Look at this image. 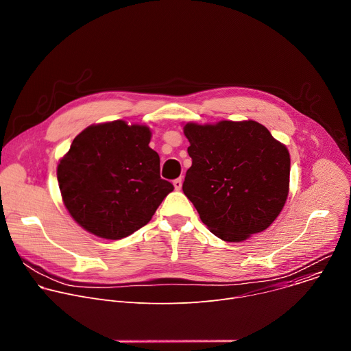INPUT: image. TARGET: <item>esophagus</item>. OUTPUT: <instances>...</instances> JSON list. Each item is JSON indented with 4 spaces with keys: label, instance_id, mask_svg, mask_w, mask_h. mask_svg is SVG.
<instances>
[{
    "label": "esophagus",
    "instance_id": "34e87169",
    "mask_svg": "<svg viewBox=\"0 0 351 351\" xmlns=\"http://www.w3.org/2000/svg\"><path fill=\"white\" fill-rule=\"evenodd\" d=\"M173 186H175L176 190H180V189H182V179H180V178H179V179H175V180H173Z\"/></svg>",
    "mask_w": 351,
    "mask_h": 351
}]
</instances>
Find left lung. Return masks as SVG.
<instances>
[{
  "label": "left lung",
  "instance_id": "1",
  "mask_svg": "<svg viewBox=\"0 0 351 351\" xmlns=\"http://www.w3.org/2000/svg\"><path fill=\"white\" fill-rule=\"evenodd\" d=\"M191 167L183 193L203 223L225 241L265 230L289 194L290 156L256 121L186 123Z\"/></svg>",
  "mask_w": 351,
  "mask_h": 351
}]
</instances>
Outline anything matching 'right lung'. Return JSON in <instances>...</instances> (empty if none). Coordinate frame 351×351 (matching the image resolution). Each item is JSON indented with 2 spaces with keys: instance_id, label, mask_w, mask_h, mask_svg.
Listing matches in <instances>:
<instances>
[{
  "instance_id": "right-lung-1",
  "label": "right lung",
  "mask_w": 351,
  "mask_h": 351,
  "mask_svg": "<svg viewBox=\"0 0 351 351\" xmlns=\"http://www.w3.org/2000/svg\"><path fill=\"white\" fill-rule=\"evenodd\" d=\"M152 130L112 121L79 133L57 178L71 217L87 232L123 239L149 222L173 184L160 176Z\"/></svg>"
}]
</instances>
